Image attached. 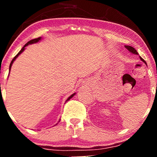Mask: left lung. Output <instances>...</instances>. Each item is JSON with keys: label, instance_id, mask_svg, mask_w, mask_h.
I'll return each mask as SVG.
<instances>
[{"label": "left lung", "instance_id": "left-lung-1", "mask_svg": "<svg viewBox=\"0 0 157 157\" xmlns=\"http://www.w3.org/2000/svg\"><path fill=\"white\" fill-rule=\"evenodd\" d=\"M125 48H127V50H128V51L130 52L131 53L134 54V55H139L138 52H136V50L135 49V48H134V47H132V46H126V45H125ZM140 57V60H141L142 61V62L145 63V64H147V63H146V62H145V61L143 59H142L141 57Z\"/></svg>", "mask_w": 157, "mask_h": 157}]
</instances>
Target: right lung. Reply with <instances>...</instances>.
<instances>
[{
	"label": "right lung",
	"instance_id": "add662e5",
	"mask_svg": "<svg viewBox=\"0 0 157 157\" xmlns=\"http://www.w3.org/2000/svg\"><path fill=\"white\" fill-rule=\"evenodd\" d=\"M41 40H42V37H37V38H35V39H33V40H30V41H29L28 43H27V44H25V46H23V47L21 48V51H20L17 54V55L15 56V57H14L13 59H12V62H11V63H10V70H11V68H12V64H13V63H14V61H15V60H16V58H17V57H18V56L21 55V53H22V52L24 51L25 49H26V47L27 46H29V45H32V44H37V43H38V42H40V41ZM76 94V93H74V94H72L71 95V96H69L68 97V99L67 100H66V101H68V100H69L70 99H71L72 98V97L75 96V95ZM60 120H59L58 122H60ZM57 124H56V125H57Z\"/></svg>",
	"mask_w": 157,
	"mask_h": 157
}]
</instances>
